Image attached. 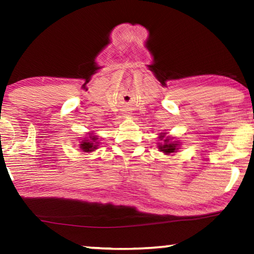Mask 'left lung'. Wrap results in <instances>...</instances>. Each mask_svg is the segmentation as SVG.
Masks as SVG:
<instances>
[{
    "mask_svg": "<svg viewBox=\"0 0 254 254\" xmlns=\"http://www.w3.org/2000/svg\"><path fill=\"white\" fill-rule=\"evenodd\" d=\"M161 142L158 143V149L159 151L167 154V156H173L180 149V142L179 140H176L175 136H169L167 135V133H160V136H159Z\"/></svg>",
    "mask_w": 254,
    "mask_h": 254,
    "instance_id": "obj_1",
    "label": "left lung"
}]
</instances>
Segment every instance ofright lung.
<instances>
[{
    "label": "right lung",
    "instance_id": "obj_1",
    "mask_svg": "<svg viewBox=\"0 0 254 254\" xmlns=\"http://www.w3.org/2000/svg\"><path fill=\"white\" fill-rule=\"evenodd\" d=\"M98 145H100V141H98L97 135L94 134L93 131H91L87 133V135L81 139L78 147L81 150V152L91 153L93 151H95L98 148Z\"/></svg>",
    "mask_w": 254,
    "mask_h": 254
}]
</instances>
